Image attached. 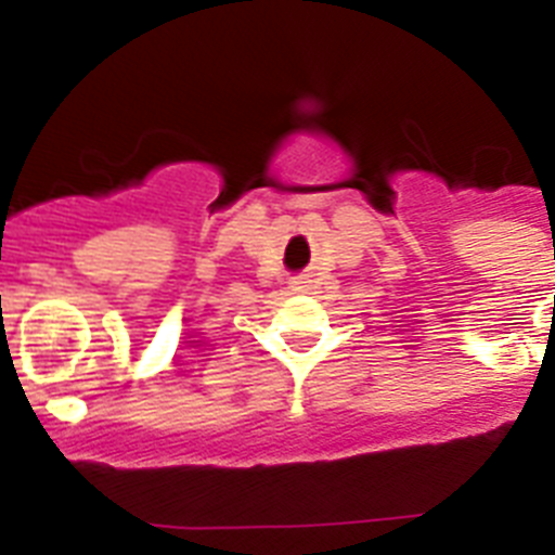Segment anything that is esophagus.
I'll return each mask as SVG.
<instances>
[{"mask_svg": "<svg viewBox=\"0 0 555 555\" xmlns=\"http://www.w3.org/2000/svg\"><path fill=\"white\" fill-rule=\"evenodd\" d=\"M308 283H311V281H308V278H306V274H300V278H294V292H306V288H308Z\"/></svg>", "mask_w": 555, "mask_h": 555, "instance_id": "obj_1", "label": "esophagus"}]
</instances>
